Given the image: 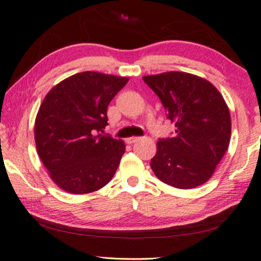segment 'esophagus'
I'll use <instances>...</instances> for the list:
<instances>
[{"instance_id":"obj_1","label":"esophagus","mask_w":261,"mask_h":261,"mask_svg":"<svg viewBox=\"0 0 261 261\" xmlns=\"http://www.w3.org/2000/svg\"><path fill=\"white\" fill-rule=\"evenodd\" d=\"M138 140H140V138H138V137H132V138H128V139L126 140V142L129 143V145H132V143L137 142Z\"/></svg>"}]
</instances>
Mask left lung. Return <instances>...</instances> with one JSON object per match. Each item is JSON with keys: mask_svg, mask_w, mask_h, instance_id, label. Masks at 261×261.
Here are the masks:
<instances>
[{"mask_svg": "<svg viewBox=\"0 0 261 261\" xmlns=\"http://www.w3.org/2000/svg\"><path fill=\"white\" fill-rule=\"evenodd\" d=\"M175 126V137L160 139L150 160L162 182L180 190L201 186L213 175L231 140V115L220 92L198 75L185 71L146 75Z\"/></svg>", "mask_w": 261, "mask_h": 261, "instance_id": "left-lung-1", "label": "left lung"}]
</instances>
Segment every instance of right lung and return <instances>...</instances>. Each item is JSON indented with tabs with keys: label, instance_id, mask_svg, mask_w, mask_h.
Segmentation results:
<instances>
[{
	"label": "right lung",
	"instance_id": "obj_1",
	"mask_svg": "<svg viewBox=\"0 0 261 261\" xmlns=\"http://www.w3.org/2000/svg\"><path fill=\"white\" fill-rule=\"evenodd\" d=\"M128 80L82 71L44 96L34 126L36 150L50 179L67 193H92L114 176L126 145L101 133L109 102Z\"/></svg>",
	"mask_w": 261,
	"mask_h": 261
}]
</instances>
